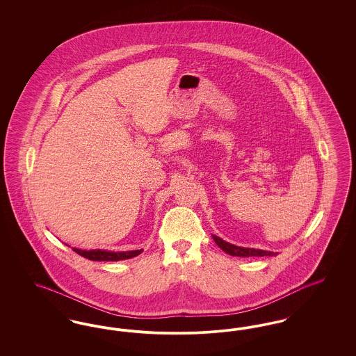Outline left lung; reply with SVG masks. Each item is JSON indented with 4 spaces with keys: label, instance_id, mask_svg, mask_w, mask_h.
I'll return each mask as SVG.
<instances>
[{
    "label": "left lung",
    "instance_id": "8db88e82",
    "mask_svg": "<svg viewBox=\"0 0 356 356\" xmlns=\"http://www.w3.org/2000/svg\"><path fill=\"white\" fill-rule=\"evenodd\" d=\"M215 243L219 245V248L222 250L225 254H231V256H238V257H251V256H276V252L271 251H263V250H256V248H245V247H237L235 244H231L228 241H224L216 235H213Z\"/></svg>",
    "mask_w": 356,
    "mask_h": 356
}]
</instances>
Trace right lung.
Masks as SVG:
<instances>
[{"label":"right lung","mask_w":356,"mask_h":356,"mask_svg":"<svg viewBox=\"0 0 356 356\" xmlns=\"http://www.w3.org/2000/svg\"><path fill=\"white\" fill-rule=\"evenodd\" d=\"M72 250L76 254L83 256L85 259L93 260V261H119V260H125V259H132L143 252V250L115 252V251H106V250H80V248H74V247Z\"/></svg>","instance_id":"1"}]
</instances>
